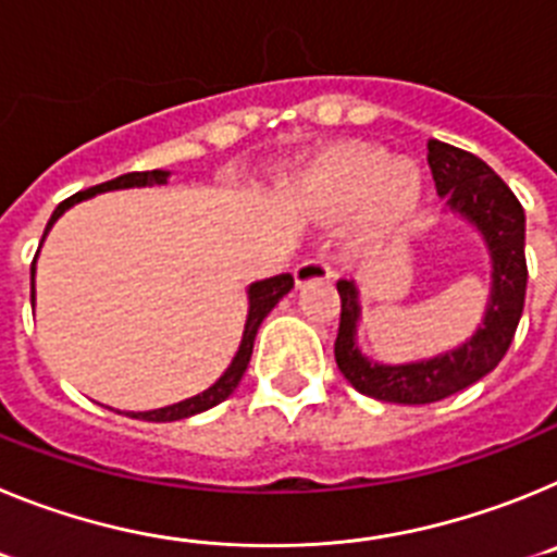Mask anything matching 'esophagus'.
I'll use <instances>...</instances> for the list:
<instances>
[{
    "label": "esophagus",
    "mask_w": 557,
    "mask_h": 557,
    "mask_svg": "<svg viewBox=\"0 0 557 557\" xmlns=\"http://www.w3.org/2000/svg\"><path fill=\"white\" fill-rule=\"evenodd\" d=\"M329 278H334V270H332V262H329L326 253L309 256V259H304V262L295 268V282L298 284L329 282Z\"/></svg>",
    "instance_id": "esophagus-1"
}]
</instances>
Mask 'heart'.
Masks as SVG:
<instances>
[{
	"label": "heart",
	"instance_id": "obj_1",
	"mask_svg": "<svg viewBox=\"0 0 557 557\" xmlns=\"http://www.w3.org/2000/svg\"><path fill=\"white\" fill-rule=\"evenodd\" d=\"M307 191L329 214L362 206L359 236L379 239L405 223L421 198L416 166L393 164L376 147H337L309 170Z\"/></svg>",
	"mask_w": 557,
	"mask_h": 557
}]
</instances>
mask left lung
Wrapping results in <instances>:
<instances>
[{
    "instance_id": "left-lung-1",
    "label": "left lung",
    "mask_w": 557,
    "mask_h": 557,
    "mask_svg": "<svg viewBox=\"0 0 557 557\" xmlns=\"http://www.w3.org/2000/svg\"><path fill=\"white\" fill-rule=\"evenodd\" d=\"M426 161L437 195L449 198L451 211L476 225L494 259V287L485 321L469 343L444 357L412 366H379L354 346L359 304L354 282L339 278V329L334 339V359L354 391L393 405H432L460 393L494 371L513 343L516 326L528 293V259H524V209L510 186L474 152L446 141H426Z\"/></svg>"
}]
</instances>
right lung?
Wrapping results in <instances>:
<instances>
[{"instance_id":"right-lung-1","label":"right lung","mask_w":557,"mask_h":557,"mask_svg":"<svg viewBox=\"0 0 557 557\" xmlns=\"http://www.w3.org/2000/svg\"><path fill=\"white\" fill-rule=\"evenodd\" d=\"M166 175L170 172L164 170H147V172H127V175H120V178L113 181H106V184H97L91 186V189H83L77 191V195H72V198L63 200L61 206H58L55 211H52V218H49L47 228H44V236H47V231L52 228V223H55L58 218H61L63 211L69 209V206L81 203V200L91 198V195H97V191H108V189H127V186H152V184H166ZM36 275V262H33V270H29V278ZM293 275L289 273H282V275H273V278H264V282H256L250 284L248 289V301H250V309H248V323H245V334H243V346H239V351H236L234 362L228 366V371L223 373V376L214 382V385L209 387V391L198 393V396L186 398V401H178V405H170V407H161V410H147V412H131V418H141V421H181V418H189V416H198V412L209 410V407L220 405V401H225V398L231 396V393L236 391V385H239V379H243V373L248 371V362H250V354H253V339H256V332H259V326H262V321L268 318L270 309L275 307V304L282 301L284 295L293 289ZM33 298H36V287H33Z\"/></svg>"}]
</instances>
